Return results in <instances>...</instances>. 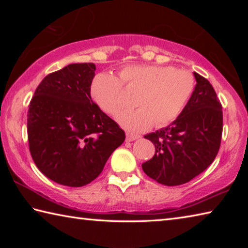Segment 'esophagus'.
<instances>
[{
  "mask_svg": "<svg viewBox=\"0 0 248 248\" xmlns=\"http://www.w3.org/2000/svg\"><path fill=\"white\" fill-rule=\"evenodd\" d=\"M139 139H141V137L138 136V134H136V133L127 132V134H125V141L127 142H131V141L139 140Z\"/></svg>",
  "mask_w": 248,
  "mask_h": 248,
  "instance_id": "1",
  "label": "esophagus"
}]
</instances>
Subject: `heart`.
<instances>
[{"instance_id": "1", "label": "heart", "mask_w": 248, "mask_h": 248, "mask_svg": "<svg viewBox=\"0 0 248 248\" xmlns=\"http://www.w3.org/2000/svg\"><path fill=\"white\" fill-rule=\"evenodd\" d=\"M123 87L138 90L133 106L118 117L121 127L130 132H142L155 124L165 127L182 115L195 92V77L187 70L170 65L129 64L120 68L118 78L111 73L96 74L90 93L104 112L117 116L124 109Z\"/></svg>"}]
</instances>
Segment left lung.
<instances>
[{"label": "left lung", "mask_w": 248, "mask_h": 248, "mask_svg": "<svg viewBox=\"0 0 248 248\" xmlns=\"http://www.w3.org/2000/svg\"><path fill=\"white\" fill-rule=\"evenodd\" d=\"M194 74L195 92L182 115L169 127L144 137L155 145V155L142 170L166 186L190 182L215 161L220 149L222 105L208 79Z\"/></svg>", "instance_id": "obj_1"}]
</instances>
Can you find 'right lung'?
I'll return each instance as SVG.
<instances>
[{
    "label": "right lung",
    "mask_w": 248,
    "mask_h": 248,
    "mask_svg": "<svg viewBox=\"0 0 248 248\" xmlns=\"http://www.w3.org/2000/svg\"><path fill=\"white\" fill-rule=\"evenodd\" d=\"M94 63H72L50 73L29 104V151L45 176L82 187L102 173L125 134L91 98Z\"/></svg>",
    "instance_id": "1"
}]
</instances>
